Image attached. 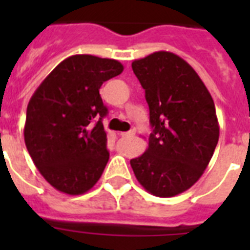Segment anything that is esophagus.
I'll return each instance as SVG.
<instances>
[{
  "mask_svg": "<svg viewBox=\"0 0 250 250\" xmlns=\"http://www.w3.org/2000/svg\"><path fill=\"white\" fill-rule=\"evenodd\" d=\"M135 133H136V131H135V129H131V131H128V132H121V136L133 137V136H135Z\"/></svg>",
  "mask_w": 250,
  "mask_h": 250,
  "instance_id": "obj_1",
  "label": "esophagus"
}]
</instances>
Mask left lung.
Masks as SVG:
<instances>
[{
	"instance_id": "left-lung-1",
	"label": "left lung",
	"mask_w": 250,
	"mask_h": 250,
	"mask_svg": "<svg viewBox=\"0 0 250 250\" xmlns=\"http://www.w3.org/2000/svg\"><path fill=\"white\" fill-rule=\"evenodd\" d=\"M132 70L145 89L153 132L131 167L149 193L172 197L189 189L213 157L219 139L214 101L197 72L174 53L133 61Z\"/></svg>"
}]
</instances>
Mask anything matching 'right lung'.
<instances>
[{
    "label": "right lung",
    "instance_id": "obj_1",
    "mask_svg": "<svg viewBox=\"0 0 250 250\" xmlns=\"http://www.w3.org/2000/svg\"><path fill=\"white\" fill-rule=\"evenodd\" d=\"M123 71L115 60L76 54L62 61L27 106L24 141L33 164L60 192L83 194L109 161L102 125L107 107L100 96L106 80ZM98 119L96 125L91 123Z\"/></svg>",
    "mask_w": 250,
    "mask_h": 250
}]
</instances>
